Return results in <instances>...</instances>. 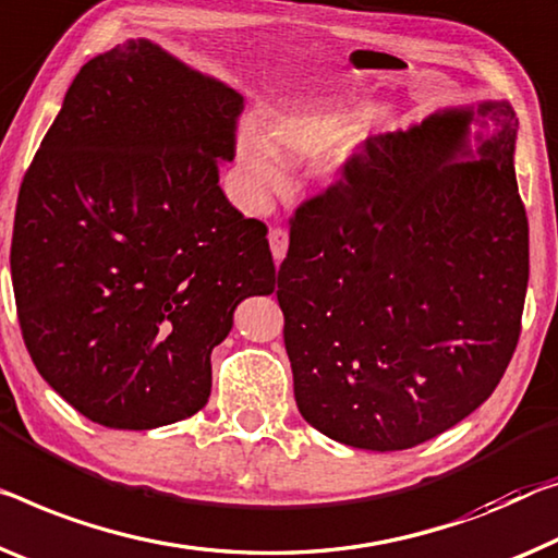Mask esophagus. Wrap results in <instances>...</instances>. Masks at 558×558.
Listing matches in <instances>:
<instances>
[{"label": "esophagus", "instance_id": "1", "mask_svg": "<svg viewBox=\"0 0 558 558\" xmlns=\"http://www.w3.org/2000/svg\"><path fill=\"white\" fill-rule=\"evenodd\" d=\"M269 246H271V256L277 262H281L287 256V250H289V234L284 229H271L269 231Z\"/></svg>", "mask_w": 558, "mask_h": 558}]
</instances>
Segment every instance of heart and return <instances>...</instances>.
<instances>
[{
    "label": "heart",
    "mask_w": 558,
    "mask_h": 558,
    "mask_svg": "<svg viewBox=\"0 0 558 558\" xmlns=\"http://www.w3.org/2000/svg\"><path fill=\"white\" fill-rule=\"evenodd\" d=\"M356 119L351 111L331 107H271L262 114L259 126L244 124L236 134V161L244 174L246 192L254 202L284 184L281 161H314L329 174L351 149Z\"/></svg>",
    "instance_id": "b5f03b06"
}]
</instances>
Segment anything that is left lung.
Listing matches in <instances>:
<instances>
[{
  "mask_svg": "<svg viewBox=\"0 0 558 558\" xmlns=\"http://www.w3.org/2000/svg\"><path fill=\"white\" fill-rule=\"evenodd\" d=\"M517 130L509 101L439 109L372 136L296 209L277 299L296 407L324 436L411 449L501 381L529 284Z\"/></svg>",
  "mask_w": 558,
  "mask_h": 558,
  "instance_id": "1",
  "label": "left lung"
}]
</instances>
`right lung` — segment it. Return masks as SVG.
<instances>
[{
    "label": "right lung",
    "mask_w": 558,
    "mask_h": 558,
    "mask_svg": "<svg viewBox=\"0 0 558 558\" xmlns=\"http://www.w3.org/2000/svg\"><path fill=\"white\" fill-rule=\"evenodd\" d=\"M244 97L151 39L89 59L16 199L24 344L59 397L109 428L207 404L211 349L277 269L259 219L219 186Z\"/></svg>",
    "instance_id": "1"
}]
</instances>
